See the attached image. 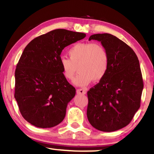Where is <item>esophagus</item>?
<instances>
[{
	"label": "esophagus",
	"instance_id": "obj_1",
	"mask_svg": "<svg viewBox=\"0 0 154 154\" xmlns=\"http://www.w3.org/2000/svg\"><path fill=\"white\" fill-rule=\"evenodd\" d=\"M77 93L78 94H86V91L83 90V89H77Z\"/></svg>",
	"mask_w": 154,
	"mask_h": 154
}]
</instances>
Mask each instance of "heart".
I'll return each instance as SVG.
<instances>
[{
    "instance_id": "1",
    "label": "heart",
    "mask_w": 154,
    "mask_h": 154,
    "mask_svg": "<svg viewBox=\"0 0 154 154\" xmlns=\"http://www.w3.org/2000/svg\"><path fill=\"white\" fill-rule=\"evenodd\" d=\"M69 58L62 57L60 66L66 79H74L78 67L79 73L74 84L85 87L92 82L103 79L109 66V56L105 47L99 43H79L69 50Z\"/></svg>"
}]
</instances>
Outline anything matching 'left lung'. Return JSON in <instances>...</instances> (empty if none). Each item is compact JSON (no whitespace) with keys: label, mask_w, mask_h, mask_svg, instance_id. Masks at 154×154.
<instances>
[{"label":"left lung","mask_w":154,"mask_h":154,"mask_svg":"<svg viewBox=\"0 0 154 154\" xmlns=\"http://www.w3.org/2000/svg\"><path fill=\"white\" fill-rule=\"evenodd\" d=\"M107 50L109 66L98 83L88 92V121L96 129L116 131L126 126L139 110L143 89L139 61L132 49L108 33L91 35Z\"/></svg>","instance_id":"1"}]
</instances>
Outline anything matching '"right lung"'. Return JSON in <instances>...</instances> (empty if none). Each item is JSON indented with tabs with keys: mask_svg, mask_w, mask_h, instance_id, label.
Returning <instances> with one entry per match:
<instances>
[{
	"mask_svg": "<svg viewBox=\"0 0 154 154\" xmlns=\"http://www.w3.org/2000/svg\"><path fill=\"white\" fill-rule=\"evenodd\" d=\"M85 34L56 29L34 38L24 49L15 72V94L23 118L41 128L63 121L76 90L62 74L60 54Z\"/></svg>",
	"mask_w": 154,
	"mask_h": 154,
	"instance_id": "obj_1",
	"label": "right lung"
}]
</instances>
